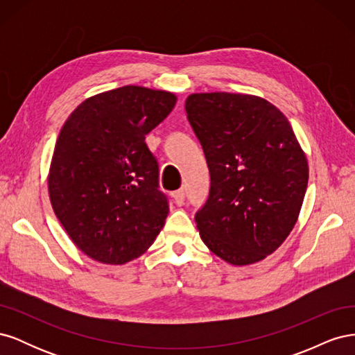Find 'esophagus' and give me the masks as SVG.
<instances>
[{
    "label": "esophagus",
    "mask_w": 355,
    "mask_h": 355,
    "mask_svg": "<svg viewBox=\"0 0 355 355\" xmlns=\"http://www.w3.org/2000/svg\"><path fill=\"white\" fill-rule=\"evenodd\" d=\"M173 198H175V202L176 206H182L185 201V191L184 189H178L173 192Z\"/></svg>",
    "instance_id": "esophagus-1"
}]
</instances>
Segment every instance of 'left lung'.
Wrapping results in <instances>:
<instances>
[{
	"instance_id": "obj_1",
	"label": "left lung",
	"mask_w": 355,
	"mask_h": 355,
	"mask_svg": "<svg viewBox=\"0 0 355 355\" xmlns=\"http://www.w3.org/2000/svg\"><path fill=\"white\" fill-rule=\"evenodd\" d=\"M185 110L210 171L200 237L231 265L259 262L287 239L304 202L308 161L293 128L252 94L194 93Z\"/></svg>"
}]
</instances>
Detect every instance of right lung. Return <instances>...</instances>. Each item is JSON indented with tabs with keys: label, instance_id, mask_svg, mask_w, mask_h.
Listing matches in <instances>:
<instances>
[{
	"label": "right lung",
	"instance_id": "add662e5",
	"mask_svg": "<svg viewBox=\"0 0 355 355\" xmlns=\"http://www.w3.org/2000/svg\"><path fill=\"white\" fill-rule=\"evenodd\" d=\"M176 96L124 85L85 99L63 124L49 173L51 207L92 259L123 265L148 250L168 214L145 136Z\"/></svg>",
	"mask_w": 355,
	"mask_h": 355
}]
</instances>
